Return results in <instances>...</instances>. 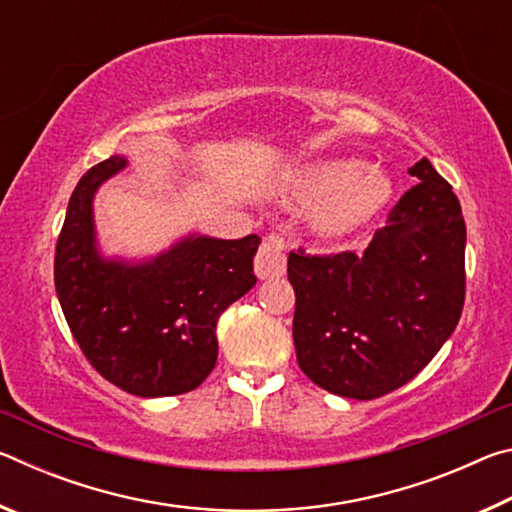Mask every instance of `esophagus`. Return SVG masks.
I'll return each mask as SVG.
<instances>
[{"label": "esophagus", "mask_w": 512, "mask_h": 512, "mask_svg": "<svg viewBox=\"0 0 512 512\" xmlns=\"http://www.w3.org/2000/svg\"><path fill=\"white\" fill-rule=\"evenodd\" d=\"M284 250H287V244L277 232L266 235L255 255V273L259 280H273V277H280L284 273V268H287Z\"/></svg>", "instance_id": "34e87169"}]
</instances>
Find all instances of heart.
Masks as SVG:
<instances>
[{
    "label": "heart",
    "mask_w": 512,
    "mask_h": 512,
    "mask_svg": "<svg viewBox=\"0 0 512 512\" xmlns=\"http://www.w3.org/2000/svg\"><path fill=\"white\" fill-rule=\"evenodd\" d=\"M291 198L302 207L323 204L318 214L323 232L348 235L381 212L391 198V180L354 160H320L293 176Z\"/></svg>",
    "instance_id": "1"
}]
</instances>
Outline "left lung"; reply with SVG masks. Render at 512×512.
I'll list each match as a JSON object with an SVG mask.
<instances>
[{
	"label": "left lung",
	"mask_w": 512,
	"mask_h": 512,
	"mask_svg": "<svg viewBox=\"0 0 512 512\" xmlns=\"http://www.w3.org/2000/svg\"><path fill=\"white\" fill-rule=\"evenodd\" d=\"M418 185L388 212L363 253H289L298 366L325 391L375 400L436 357L465 302V221L427 158Z\"/></svg>",
	"instance_id": "left-lung-1"
}]
</instances>
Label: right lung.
<instances>
[{
  "instance_id": "right-lung-1",
  "label": "right lung",
  "mask_w": 512,
  "mask_h": 512,
  "mask_svg": "<svg viewBox=\"0 0 512 512\" xmlns=\"http://www.w3.org/2000/svg\"><path fill=\"white\" fill-rule=\"evenodd\" d=\"M124 167L121 155L94 164L69 198L54 257L60 307L85 359L110 384L137 397L189 393L214 368L221 314L257 284L259 237H189L149 264L103 262L92 196Z\"/></svg>"
}]
</instances>
